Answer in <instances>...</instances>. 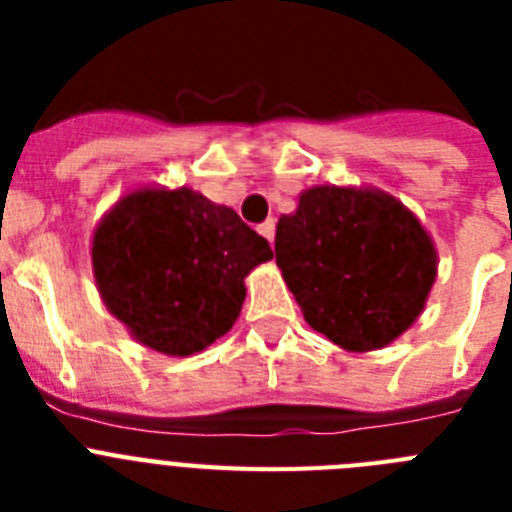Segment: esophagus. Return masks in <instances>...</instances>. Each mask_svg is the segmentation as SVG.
Returning <instances> with one entry per match:
<instances>
[{
	"instance_id": "34e87169",
	"label": "esophagus",
	"mask_w": 512,
	"mask_h": 512,
	"mask_svg": "<svg viewBox=\"0 0 512 512\" xmlns=\"http://www.w3.org/2000/svg\"><path fill=\"white\" fill-rule=\"evenodd\" d=\"M259 233L264 235L271 246H274V233H277V223H274V220H266V223L259 225Z\"/></svg>"
}]
</instances>
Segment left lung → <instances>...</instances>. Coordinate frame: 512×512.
<instances>
[{
  "instance_id": "left-lung-1",
  "label": "left lung",
  "mask_w": 512,
  "mask_h": 512,
  "mask_svg": "<svg viewBox=\"0 0 512 512\" xmlns=\"http://www.w3.org/2000/svg\"><path fill=\"white\" fill-rule=\"evenodd\" d=\"M274 251L310 328L346 351L395 341L436 279L431 235L374 189H307L295 215L279 217Z\"/></svg>"
}]
</instances>
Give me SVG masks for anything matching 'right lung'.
I'll list each match as a JSON object with an SVG mask.
<instances>
[{
	"label": "right lung",
	"mask_w": 512,
	"mask_h": 512,
	"mask_svg": "<svg viewBox=\"0 0 512 512\" xmlns=\"http://www.w3.org/2000/svg\"><path fill=\"white\" fill-rule=\"evenodd\" d=\"M274 253L238 212L192 189L128 194L94 233L104 305L143 346L197 354L233 328L253 266Z\"/></svg>",
	"instance_id": "1"
}]
</instances>
